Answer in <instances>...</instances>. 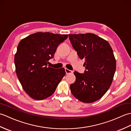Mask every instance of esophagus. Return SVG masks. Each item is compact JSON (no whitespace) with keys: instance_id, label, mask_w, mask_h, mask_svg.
<instances>
[{"instance_id":"esophagus-1","label":"esophagus","mask_w":131,"mask_h":131,"mask_svg":"<svg viewBox=\"0 0 131 131\" xmlns=\"http://www.w3.org/2000/svg\"><path fill=\"white\" fill-rule=\"evenodd\" d=\"M65 71H66V74H73V71H71L70 70H69L68 69H65Z\"/></svg>"}]
</instances>
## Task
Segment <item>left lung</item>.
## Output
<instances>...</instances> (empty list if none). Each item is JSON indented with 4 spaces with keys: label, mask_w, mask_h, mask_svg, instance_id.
Here are the masks:
<instances>
[{
    "label": "left lung",
    "mask_w": 131,
    "mask_h": 131,
    "mask_svg": "<svg viewBox=\"0 0 131 131\" xmlns=\"http://www.w3.org/2000/svg\"><path fill=\"white\" fill-rule=\"evenodd\" d=\"M73 48L84 59V74L74 71L76 80L70 85L73 95L84 103L100 99L112 84L116 70V60L107 41L92 33L69 34Z\"/></svg>",
    "instance_id": "1"
}]
</instances>
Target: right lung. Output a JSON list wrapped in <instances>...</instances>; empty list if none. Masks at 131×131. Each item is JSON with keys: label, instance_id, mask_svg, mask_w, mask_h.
I'll use <instances>...</instances> for the list:
<instances>
[{"label": "right lung", "instance_id": "add662e5", "mask_svg": "<svg viewBox=\"0 0 131 131\" xmlns=\"http://www.w3.org/2000/svg\"><path fill=\"white\" fill-rule=\"evenodd\" d=\"M68 34L38 32L23 39L15 56L16 73L25 92L36 100L52 96L66 72L63 68L48 67L57 46Z\"/></svg>", "mask_w": 131, "mask_h": 131}]
</instances>
